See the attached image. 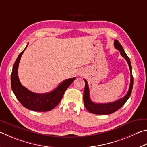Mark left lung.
<instances>
[{
    "label": "left lung",
    "mask_w": 147,
    "mask_h": 147,
    "mask_svg": "<svg viewBox=\"0 0 147 147\" xmlns=\"http://www.w3.org/2000/svg\"><path fill=\"white\" fill-rule=\"evenodd\" d=\"M114 47L116 49L119 51L120 54L127 60L128 65L129 66L130 71V83L129 89V91L127 93V94L123 98H121L118 100L112 103H96L92 102L90 99V94H89V85L86 80H85V89L84 92V102L85 108L87 109L88 111H89L90 113L95 114H112L118 111L121 107L126 103V101L129 99L130 94H131L132 87H133V76L132 73V65L130 63V60L129 58L128 57L125 51L123 48L122 46L120 44L119 42L115 40L114 42Z\"/></svg>",
    "instance_id": "1"
}]
</instances>
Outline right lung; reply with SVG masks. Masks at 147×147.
<instances>
[{"instance_id":"add662e5","label":"right lung","mask_w":147,"mask_h":147,"mask_svg":"<svg viewBox=\"0 0 147 147\" xmlns=\"http://www.w3.org/2000/svg\"><path fill=\"white\" fill-rule=\"evenodd\" d=\"M27 46L20 53L13 65L11 75L12 90L17 100L26 109L38 112L51 111L60 102L66 89L74 82L76 78L65 80L53 91L44 94H37L29 90L21 84L18 76V64L21 57Z\"/></svg>"}]
</instances>
